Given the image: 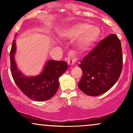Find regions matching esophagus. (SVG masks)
<instances>
[{
  "label": "esophagus",
  "mask_w": 133,
  "mask_h": 133,
  "mask_svg": "<svg viewBox=\"0 0 133 133\" xmlns=\"http://www.w3.org/2000/svg\"><path fill=\"white\" fill-rule=\"evenodd\" d=\"M71 53H73V51H71ZM76 61V59L75 58H73V57H68V64H69L70 65H73L74 63H75Z\"/></svg>",
  "instance_id": "34e87169"
}]
</instances>
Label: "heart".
Instances as JSON below:
<instances>
[{
  "label": "heart",
  "instance_id": "heart-1",
  "mask_svg": "<svg viewBox=\"0 0 133 133\" xmlns=\"http://www.w3.org/2000/svg\"><path fill=\"white\" fill-rule=\"evenodd\" d=\"M100 33L98 27H92L91 24L87 23H81L64 30L61 35L64 37L72 38L83 34L77 42V45L82 49L94 43L99 37Z\"/></svg>",
  "mask_w": 133,
  "mask_h": 133
}]
</instances>
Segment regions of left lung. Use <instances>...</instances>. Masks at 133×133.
<instances>
[{
  "mask_svg": "<svg viewBox=\"0 0 133 133\" xmlns=\"http://www.w3.org/2000/svg\"><path fill=\"white\" fill-rule=\"evenodd\" d=\"M78 66L83 75L78 86L88 96H97L116 84L123 69L121 41L111 34L99 42L83 58Z\"/></svg>",
  "mask_w": 133,
  "mask_h": 133,
  "instance_id": "8db88e82",
  "label": "left lung"
}]
</instances>
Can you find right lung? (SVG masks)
Wrapping results in <instances>:
<instances>
[{
    "instance_id": "right-lung-1",
    "label": "right lung",
    "mask_w": 133,
    "mask_h": 133,
    "mask_svg": "<svg viewBox=\"0 0 133 133\" xmlns=\"http://www.w3.org/2000/svg\"><path fill=\"white\" fill-rule=\"evenodd\" d=\"M16 51L14 39L10 52V71L14 81L19 89L32 100L44 101L51 99L59 88V77L68 69L66 62L49 60L41 74L35 77H27L17 68L14 59Z\"/></svg>"
}]
</instances>
